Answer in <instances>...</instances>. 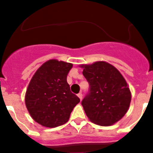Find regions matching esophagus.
Instances as JSON below:
<instances>
[{
    "mask_svg": "<svg viewBox=\"0 0 153 153\" xmlns=\"http://www.w3.org/2000/svg\"><path fill=\"white\" fill-rule=\"evenodd\" d=\"M78 98H80V100H82V98H83V95H82V93H81V92H80V93H78Z\"/></svg>",
    "mask_w": 153,
    "mask_h": 153,
    "instance_id": "esophagus-1",
    "label": "esophagus"
}]
</instances>
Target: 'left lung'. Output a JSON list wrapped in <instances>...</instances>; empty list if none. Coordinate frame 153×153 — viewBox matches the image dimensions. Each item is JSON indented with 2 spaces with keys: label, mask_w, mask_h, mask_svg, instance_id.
<instances>
[{
  "label": "left lung",
  "mask_w": 153,
  "mask_h": 153,
  "mask_svg": "<svg viewBox=\"0 0 153 153\" xmlns=\"http://www.w3.org/2000/svg\"><path fill=\"white\" fill-rule=\"evenodd\" d=\"M89 84V93L81 102L89 120L100 126H111L124 116L132 94L126 80L114 66L106 61L81 64Z\"/></svg>",
  "instance_id": "8db88e82"
}]
</instances>
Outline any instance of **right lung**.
<instances>
[{
  "instance_id": "obj_1",
  "label": "right lung",
  "mask_w": 153,
  "mask_h": 153,
  "mask_svg": "<svg viewBox=\"0 0 153 153\" xmlns=\"http://www.w3.org/2000/svg\"><path fill=\"white\" fill-rule=\"evenodd\" d=\"M72 64L51 59L35 72L25 94V104L32 119L41 126L54 128L66 124L80 102L67 81Z\"/></svg>"
}]
</instances>
